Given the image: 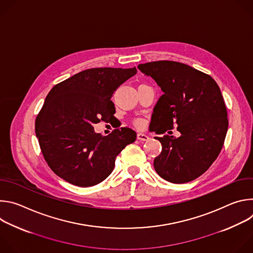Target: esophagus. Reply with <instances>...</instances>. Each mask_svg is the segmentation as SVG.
Listing matches in <instances>:
<instances>
[{
    "mask_svg": "<svg viewBox=\"0 0 253 253\" xmlns=\"http://www.w3.org/2000/svg\"><path fill=\"white\" fill-rule=\"evenodd\" d=\"M137 139L140 141H148L149 140V136L144 134V133H138L137 134Z\"/></svg>",
    "mask_w": 253,
    "mask_h": 253,
    "instance_id": "esophagus-1",
    "label": "esophagus"
}]
</instances>
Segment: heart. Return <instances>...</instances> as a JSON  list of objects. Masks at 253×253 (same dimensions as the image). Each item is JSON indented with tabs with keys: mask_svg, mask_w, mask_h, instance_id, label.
Segmentation results:
<instances>
[{
	"mask_svg": "<svg viewBox=\"0 0 253 253\" xmlns=\"http://www.w3.org/2000/svg\"><path fill=\"white\" fill-rule=\"evenodd\" d=\"M135 124H136V126H138V127H141V126H142V122H141L140 120H137V121L135 122Z\"/></svg>",
	"mask_w": 253,
	"mask_h": 253,
	"instance_id": "b5f03b06",
	"label": "heart"
}]
</instances>
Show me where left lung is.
Masks as SVG:
<instances>
[{
    "label": "left lung",
    "instance_id": "left-lung-1",
    "mask_svg": "<svg viewBox=\"0 0 253 253\" xmlns=\"http://www.w3.org/2000/svg\"><path fill=\"white\" fill-rule=\"evenodd\" d=\"M138 69L164 93L153 109L155 133L164 134L177 125L181 134L156 137L162 151L154 168L169 182L192 181L211 166L223 146L228 119L220 89L212 77L183 63L156 61Z\"/></svg>",
    "mask_w": 253,
    "mask_h": 253
}]
</instances>
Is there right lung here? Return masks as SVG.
<instances>
[{
	"instance_id": "right-lung-1",
	"label": "right lung",
	"mask_w": 253,
	"mask_h": 253,
	"mask_svg": "<svg viewBox=\"0 0 253 253\" xmlns=\"http://www.w3.org/2000/svg\"><path fill=\"white\" fill-rule=\"evenodd\" d=\"M137 73L136 68H93L55 85L35 122V131L49 167L67 182L89 187L111 174L116 156L136 140L122 127L103 136L94 124L115 114L111 97Z\"/></svg>"
}]
</instances>
